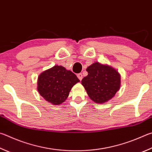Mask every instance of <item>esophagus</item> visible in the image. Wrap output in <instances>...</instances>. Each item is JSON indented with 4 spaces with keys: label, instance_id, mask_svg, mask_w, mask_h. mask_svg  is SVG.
<instances>
[{
    "label": "esophagus",
    "instance_id": "obj_1",
    "mask_svg": "<svg viewBox=\"0 0 152 152\" xmlns=\"http://www.w3.org/2000/svg\"><path fill=\"white\" fill-rule=\"evenodd\" d=\"M77 77H78V78L81 81L82 80V78H83V76H82V74L81 73H80L77 74Z\"/></svg>",
    "mask_w": 152,
    "mask_h": 152
}]
</instances>
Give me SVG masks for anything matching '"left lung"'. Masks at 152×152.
I'll return each mask as SVG.
<instances>
[{
  "label": "left lung",
  "instance_id": "left-lung-1",
  "mask_svg": "<svg viewBox=\"0 0 152 152\" xmlns=\"http://www.w3.org/2000/svg\"><path fill=\"white\" fill-rule=\"evenodd\" d=\"M88 75L82 80V84L91 100L102 104L114 97L120 87V76L107 65L95 62L86 69Z\"/></svg>",
  "mask_w": 152,
  "mask_h": 152
}]
</instances>
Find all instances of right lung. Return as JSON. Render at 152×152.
Returning <instances> with one entry per match:
<instances>
[{"mask_svg":"<svg viewBox=\"0 0 152 152\" xmlns=\"http://www.w3.org/2000/svg\"><path fill=\"white\" fill-rule=\"evenodd\" d=\"M78 82L72 72L56 65L40 74L37 89L46 101L59 105L66 100L71 88Z\"/></svg>","mask_w":152,"mask_h":152,"instance_id":"1","label":"right lung"}]
</instances>
